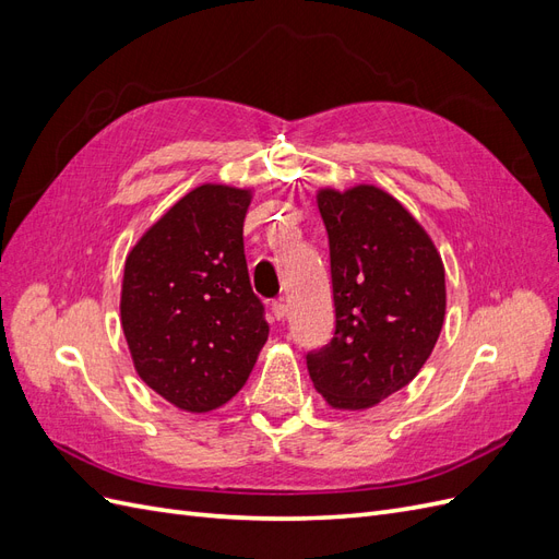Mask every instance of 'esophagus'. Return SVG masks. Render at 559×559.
<instances>
[{"label":"esophagus","instance_id":"1","mask_svg":"<svg viewBox=\"0 0 559 559\" xmlns=\"http://www.w3.org/2000/svg\"><path fill=\"white\" fill-rule=\"evenodd\" d=\"M270 310H273L275 319H284V317H286V312H289V308H286V302H284V300H275V302H273V308H270Z\"/></svg>","mask_w":559,"mask_h":559}]
</instances>
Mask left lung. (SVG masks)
I'll return each mask as SVG.
<instances>
[{
	"instance_id": "obj_1",
	"label": "left lung",
	"mask_w": 559,
	"mask_h": 559,
	"mask_svg": "<svg viewBox=\"0 0 559 559\" xmlns=\"http://www.w3.org/2000/svg\"><path fill=\"white\" fill-rule=\"evenodd\" d=\"M335 331L306 354L333 408L364 411L408 384L441 335L445 270L411 212L376 186L319 191Z\"/></svg>"
}]
</instances>
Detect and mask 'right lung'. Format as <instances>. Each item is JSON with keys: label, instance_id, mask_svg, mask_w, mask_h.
Returning a JSON list of instances; mask_svg holds the SVG:
<instances>
[{"label": "right lung", "instance_id": "1", "mask_svg": "<svg viewBox=\"0 0 559 559\" xmlns=\"http://www.w3.org/2000/svg\"><path fill=\"white\" fill-rule=\"evenodd\" d=\"M249 200L224 183L198 186L126 259L121 324L134 368L181 411L230 401L267 341L245 259Z\"/></svg>", "mask_w": 559, "mask_h": 559}]
</instances>
